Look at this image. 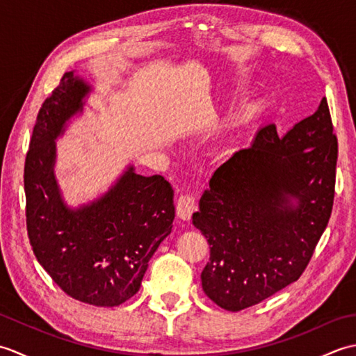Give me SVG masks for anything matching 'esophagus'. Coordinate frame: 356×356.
Wrapping results in <instances>:
<instances>
[{
	"instance_id": "34e87169",
	"label": "esophagus",
	"mask_w": 356,
	"mask_h": 356,
	"mask_svg": "<svg viewBox=\"0 0 356 356\" xmlns=\"http://www.w3.org/2000/svg\"><path fill=\"white\" fill-rule=\"evenodd\" d=\"M195 200L190 194H180L176 202V211L177 216L182 218V220H190L193 213L195 211Z\"/></svg>"
}]
</instances>
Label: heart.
Wrapping results in <instances>:
<instances>
[{
    "mask_svg": "<svg viewBox=\"0 0 356 356\" xmlns=\"http://www.w3.org/2000/svg\"><path fill=\"white\" fill-rule=\"evenodd\" d=\"M260 108H261V105H260V104H255L254 107H252L251 110H249V115H255L257 111H260Z\"/></svg>",
    "mask_w": 356,
    "mask_h": 356,
    "instance_id": "obj_1",
    "label": "heart"
}]
</instances>
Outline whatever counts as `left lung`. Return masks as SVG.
<instances>
[{
  "label": "left lung",
  "mask_w": 356,
  "mask_h": 356,
  "mask_svg": "<svg viewBox=\"0 0 356 356\" xmlns=\"http://www.w3.org/2000/svg\"><path fill=\"white\" fill-rule=\"evenodd\" d=\"M337 159L323 97L282 138L263 127L218 166L193 214L211 246L202 287L217 306L238 312L301 277L332 214Z\"/></svg>",
  "instance_id": "8db88e82"
}]
</instances>
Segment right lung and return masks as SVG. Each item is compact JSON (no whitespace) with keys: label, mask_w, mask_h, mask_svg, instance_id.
Masks as SVG:
<instances>
[{"label":"right lung","mask_w":356,"mask_h":356,"mask_svg":"<svg viewBox=\"0 0 356 356\" xmlns=\"http://www.w3.org/2000/svg\"><path fill=\"white\" fill-rule=\"evenodd\" d=\"M90 86L67 72L38 113L24 165L27 236L61 289L82 303L113 307L139 291L148 261L174 220V191L133 166L102 197L69 208L53 172L55 139L82 111Z\"/></svg>","instance_id":"obj_1"}]
</instances>
